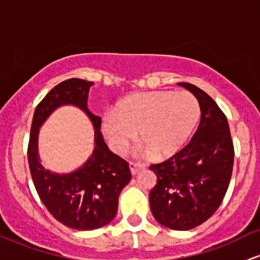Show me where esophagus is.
Instances as JSON below:
<instances>
[{"instance_id": "34e87169", "label": "esophagus", "mask_w": 260, "mask_h": 260, "mask_svg": "<svg viewBox=\"0 0 260 260\" xmlns=\"http://www.w3.org/2000/svg\"><path fill=\"white\" fill-rule=\"evenodd\" d=\"M145 168L144 164H137V162H129V169L132 175H137L141 170H143Z\"/></svg>"}]
</instances>
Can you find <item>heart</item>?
<instances>
[{"mask_svg":"<svg viewBox=\"0 0 260 260\" xmlns=\"http://www.w3.org/2000/svg\"><path fill=\"white\" fill-rule=\"evenodd\" d=\"M199 119V102L191 93L150 91L128 96L117 112L106 113L104 133L113 150L122 153L138 132L144 152L164 159L184 147Z\"/></svg>","mask_w":260,"mask_h":260,"instance_id":"b5f03b06","label":"heart"}]
</instances>
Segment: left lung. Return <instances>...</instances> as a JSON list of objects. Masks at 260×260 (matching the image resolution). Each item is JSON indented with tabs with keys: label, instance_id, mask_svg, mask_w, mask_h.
<instances>
[{
	"label": "left lung",
	"instance_id": "1",
	"mask_svg": "<svg viewBox=\"0 0 260 260\" xmlns=\"http://www.w3.org/2000/svg\"><path fill=\"white\" fill-rule=\"evenodd\" d=\"M178 85L198 99L201 119L186 147L149 167L156 175L149 204L162 226L187 231L207 221L221 205L232 176L235 150L227 118L217 104L195 85Z\"/></svg>",
	"mask_w": 260,
	"mask_h": 260
}]
</instances>
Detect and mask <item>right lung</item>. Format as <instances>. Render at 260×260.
I'll use <instances>...</instances> for the list:
<instances>
[{
    "label": "right lung",
    "instance_id": "obj_1",
    "mask_svg": "<svg viewBox=\"0 0 260 260\" xmlns=\"http://www.w3.org/2000/svg\"><path fill=\"white\" fill-rule=\"evenodd\" d=\"M93 82L69 79L47 93L34 111L28 144V164L37 192L56 221L78 231L98 230L115 218L118 198L132 179L128 162L113 154L101 133V117L87 107ZM75 106L91 121L95 132L94 150L76 171L59 174L42 167L39 156V131L56 108Z\"/></svg>",
    "mask_w": 260,
    "mask_h": 260
}]
</instances>
